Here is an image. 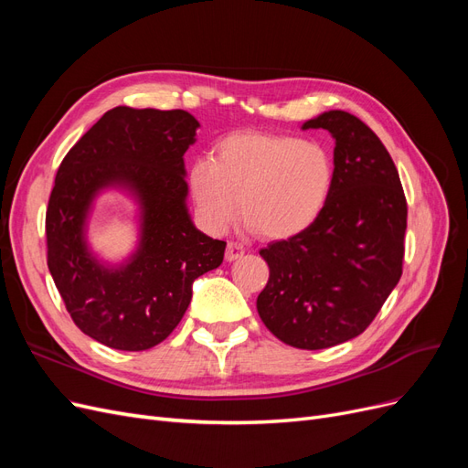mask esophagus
<instances>
[{"instance_id":"1","label":"esophagus","mask_w":468,"mask_h":468,"mask_svg":"<svg viewBox=\"0 0 468 468\" xmlns=\"http://www.w3.org/2000/svg\"><path fill=\"white\" fill-rule=\"evenodd\" d=\"M244 246L242 244H236V242H229V246H226V261H234V260H238V258H242L244 256Z\"/></svg>"}]
</instances>
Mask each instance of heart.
<instances>
[{"instance_id": "obj_1", "label": "heart", "mask_w": 468, "mask_h": 468, "mask_svg": "<svg viewBox=\"0 0 468 468\" xmlns=\"http://www.w3.org/2000/svg\"><path fill=\"white\" fill-rule=\"evenodd\" d=\"M332 155L322 144L287 134L234 133L218 140L212 160L197 158L187 189L199 224L224 234L239 215L271 239L306 230L328 201Z\"/></svg>"}]
</instances>
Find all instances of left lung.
<instances>
[{"mask_svg":"<svg viewBox=\"0 0 468 468\" xmlns=\"http://www.w3.org/2000/svg\"><path fill=\"white\" fill-rule=\"evenodd\" d=\"M308 129L335 140L332 191L306 230L260 251L269 281L258 313L287 346L325 349L363 334L400 281L408 208L399 169L363 121L325 111Z\"/></svg>","mask_w":468,"mask_h":468,"instance_id":"1","label":"left lung"}]
</instances>
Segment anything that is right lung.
Masks as SVG:
<instances>
[{
  "instance_id": "right-lung-1",
  "label": "right lung",
  "mask_w": 468,
  "mask_h": 468,
  "mask_svg": "<svg viewBox=\"0 0 468 468\" xmlns=\"http://www.w3.org/2000/svg\"><path fill=\"white\" fill-rule=\"evenodd\" d=\"M199 121L187 111L115 107L66 154L47 208L48 269L69 316L95 342L144 351L174 332L193 282L224 260L226 242L193 224L183 154ZM126 194L139 238L122 262L103 261L87 232L98 195Z\"/></svg>"
}]
</instances>
